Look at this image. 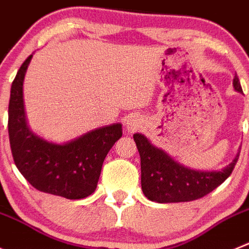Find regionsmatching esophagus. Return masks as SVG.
I'll use <instances>...</instances> for the list:
<instances>
[{"label": "esophagus", "instance_id": "esophagus-1", "mask_svg": "<svg viewBox=\"0 0 249 249\" xmlns=\"http://www.w3.org/2000/svg\"><path fill=\"white\" fill-rule=\"evenodd\" d=\"M141 126H142V120L138 115L129 116L125 122V129L127 130V133H135Z\"/></svg>", "mask_w": 249, "mask_h": 249}]
</instances>
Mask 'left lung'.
Here are the masks:
<instances>
[{
	"instance_id": "left-lung-1",
	"label": "left lung",
	"mask_w": 249,
	"mask_h": 249,
	"mask_svg": "<svg viewBox=\"0 0 249 249\" xmlns=\"http://www.w3.org/2000/svg\"><path fill=\"white\" fill-rule=\"evenodd\" d=\"M233 88L243 93L237 75ZM134 141L140 154L141 189L150 201L159 203L189 202L206 196L227 180L239 158L238 152L233 161L219 171H201L175 161L142 134H134Z\"/></svg>"
}]
</instances>
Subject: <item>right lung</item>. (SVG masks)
Segmentation results:
<instances>
[{
	"instance_id": "right-lung-1",
	"label": "right lung",
	"mask_w": 249,
	"mask_h": 249,
	"mask_svg": "<svg viewBox=\"0 0 249 249\" xmlns=\"http://www.w3.org/2000/svg\"><path fill=\"white\" fill-rule=\"evenodd\" d=\"M33 54L24 60L11 87L8 135L16 166L38 191L80 200L97 189L103 162L123 135L120 123L97 127L63 144L38 136L27 124L24 75Z\"/></svg>"
}]
</instances>
